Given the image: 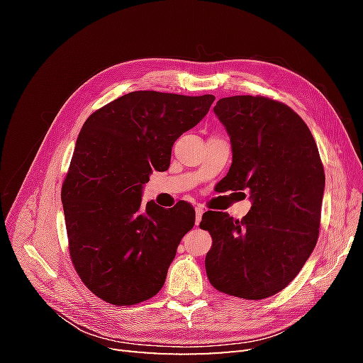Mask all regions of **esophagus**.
I'll return each mask as SVG.
<instances>
[{"mask_svg":"<svg viewBox=\"0 0 363 363\" xmlns=\"http://www.w3.org/2000/svg\"><path fill=\"white\" fill-rule=\"evenodd\" d=\"M203 213H204V208H203L201 206H196V207H195V224H196V225L200 224L201 218H203Z\"/></svg>","mask_w":363,"mask_h":363,"instance_id":"34e87169","label":"esophagus"}]
</instances>
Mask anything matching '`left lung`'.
Returning a JSON list of instances; mask_svg holds the SVG:
<instances>
[{
	"label": "left lung",
	"mask_w": 363,
	"mask_h": 363,
	"mask_svg": "<svg viewBox=\"0 0 363 363\" xmlns=\"http://www.w3.org/2000/svg\"><path fill=\"white\" fill-rule=\"evenodd\" d=\"M232 142L233 162L223 191H248L240 219L207 211L200 228L212 236L208 281L245 300L276 295L296 277L320 235L325 186L309 127L286 104L265 96L221 98L213 107Z\"/></svg>",
	"instance_id": "left-lung-1"
}]
</instances>
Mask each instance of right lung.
Here are the masks:
<instances>
[{
    "mask_svg": "<svg viewBox=\"0 0 363 363\" xmlns=\"http://www.w3.org/2000/svg\"><path fill=\"white\" fill-rule=\"evenodd\" d=\"M213 95L136 91L98 108L77 139L62 203L69 256L86 288L133 306L163 286L194 207L142 204L152 171H167L174 142L207 115Z\"/></svg>",
    "mask_w": 363,
    "mask_h": 363,
    "instance_id": "obj_1",
    "label": "right lung"
}]
</instances>
